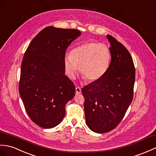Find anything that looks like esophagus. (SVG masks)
I'll return each mask as SVG.
<instances>
[{
    "label": "esophagus",
    "mask_w": 156,
    "mask_h": 156,
    "mask_svg": "<svg viewBox=\"0 0 156 156\" xmlns=\"http://www.w3.org/2000/svg\"><path fill=\"white\" fill-rule=\"evenodd\" d=\"M81 92V88L80 87H76V94H80Z\"/></svg>",
    "instance_id": "obj_1"
}]
</instances>
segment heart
I'll return each instance as SVG.
<instances>
[{
  "mask_svg": "<svg viewBox=\"0 0 156 156\" xmlns=\"http://www.w3.org/2000/svg\"><path fill=\"white\" fill-rule=\"evenodd\" d=\"M111 51L102 43L91 41L76 47L72 54L64 57V65L68 76L74 78L78 70L88 82L102 78L108 71L111 61Z\"/></svg>",
  "mask_w": 156,
  "mask_h": 156,
  "instance_id": "heart-1",
  "label": "heart"
}]
</instances>
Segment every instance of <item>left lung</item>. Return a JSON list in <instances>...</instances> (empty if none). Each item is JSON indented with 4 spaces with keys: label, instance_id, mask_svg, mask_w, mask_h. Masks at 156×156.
<instances>
[{
    "label": "left lung",
    "instance_id": "obj_1",
    "mask_svg": "<svg viewBox=\"0 0 156 156\" xmlns=\"http://www.w3.org/2000/svg\"><path fill=\"white\" fill-rule=\"evenodd\" d=\"M112 58L99 80L82 89L88 127L98 133L110 132L122 121L132 102L135 68L128 50L110 35Z\"/></svg>",
    "mask_w": 156,
    "mask_h": 156
}]
</instances>
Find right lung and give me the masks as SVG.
<instances>
[{"label":"right lung","instance_id":"obj_1","mask_svg":"<svg viewBox=\"0 0 156 156\" xmlns=\"http://www.w3.org/2000/svg\"><path fill=\"white\" fill-rule=\"evenodd\" d=\"M81 35L76 29L48 27L31 41L21 64L19 93L28 116L43 128L62 121L65 106L75 96V86L65 76L64 57Z\"/></svg>","mask_w":156,"mask_h":156}]
</instances>
